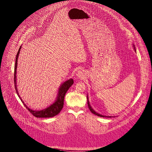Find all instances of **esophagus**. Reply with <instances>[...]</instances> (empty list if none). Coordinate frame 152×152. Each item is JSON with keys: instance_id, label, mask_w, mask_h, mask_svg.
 <instances>
[{"instance_id": "1", "label": "esophagus", "mask_w": 152, "mask_h": 152, "mask_svg": "<svg viewBox=\"0 0 152 152\" xmlns=\"http://www.w3.org/2000/svg\"><path fill=\"white\" fill-rule=\"evenodd\" d=\"M76 77L77 79H83L84 78L86 77V74L84 73V72L83 71H79V72L76 73Z\"/></svg>"}]
</instances>
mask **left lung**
Returning a JSON list of instances; mask_svg holds the SVG:
<instances>
[{"label":"left lung","mask_w":152,"mask_h":152,"mask_svg":"<svg viewBox=\"0 0 152 152\" xmlns=\"http://www.w3.org/2000/svg\"><path fill=\"white\" fill-rule=\"evenodd\" d=\"M133 48H134V50H135V52H136V48H135V46L134 45V44H133ZM87 104H88V108H89V109H90V110L91 111V113H92L94 114H95V115H97V116H99V117H108V118H110V117H112L111 116H106V115H102V114H99V113H97L96 111H95L94 109H93V108L91 107V106H90V102H89V100H88V95H87Z\"/></svg>","instance_id":"obj_1"}]
</instances>
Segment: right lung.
I'll return each mask as SVG.
<instances>
[{
    "label": "right lung",
    "instance_id": "right-lung-1",
    "mask_svg": "<svg viewBox=\"0 0 152 152\" xmlns=\"http://www.w3.org/2000/svg\"><path fill=\"white\" fill-rule=\"evenodd\" d=\"M22 46H20L18 52L17 53L16 57V60H15V73H14V82H15V90L16 92L20 98V99L21 100V102L23 103L24 104L25 107L29 110V112L30 113H32L33 115H34L36 117H39V118H49V117H53L57 115L61 110L64 107V98L65 95L69 89V88L72 86L73 83V79L72 78H70L68 80H66V81L64 82L60 86V87L58 89V93L56 97V100L54 101V102L52 103L49 106H48L46 108H45L42 110H33L32 109L29 108L23 101L21 99V96L18 94V90L17 88V81H16V69L18 67V59L19 57V54L20 53V50H21Z\"/></svg>",
    "mask_w": 152,
    "mask_h": 152
}]
</instances>
